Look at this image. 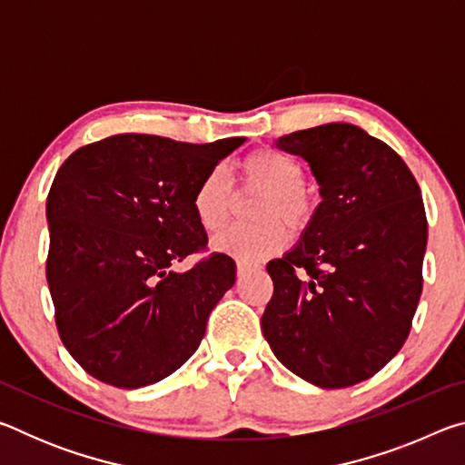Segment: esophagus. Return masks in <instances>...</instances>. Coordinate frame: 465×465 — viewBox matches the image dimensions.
<instances>
[{
	"instance_id": "obj_1",
	"label": "esophagus",
	"mask_w": 465,
	"mask_h": 465,
	"mask_svg": "<svg viewBox=\"0 0 465 465\" xmlns=\"http://www.w3.org/2000/svg\"><path fill=\"white\" fill-rule=\"evenodd\" d=\"M258 266L256 264H250V262H242V261H238L235 262V271H238V274L240 277H243V274H248V272H252V271H256Z\"/></svg>"
}]
</instances>
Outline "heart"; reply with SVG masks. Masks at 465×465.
<instances>
[{"label":"heart","mask_w":465,"mask_h":465,"mask_svg":"<svg viewBox=\"0 0 465 465\" xmlns=\"http://www.w3.org/2000/svg\"><path fill=\"white\" fill-rule=\"evenodd\" d=\"M243 191L264 193L256 204V225H235L217 235L215 248L242 262H258L279 254L287 246L285 223L303 227L313 215V201L303 188V168L274 149H256L240 162ZM235 193L232 178L223 166L211 168L193 194V211L207 233L222 232L233 211Z\"/></svg>","instance_id":"1"}]
</instances>
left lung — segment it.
I'll return each mask as SVG.
<instances>
[{"label":"left lung","instance_id":"obj_1","mask_svg":"<svg viewBox=\"0 0 465 465\" xmlns=\"http://www.w3.org/2000/svg\"><path fill=\"white\" fill-rule=\"evenodd\" d=\"M322 203L302 242L266 264L272 297L262 332L289 371L349 388L398 355L422 293L427 215L412 172L383 141L346 123L295 131Z\"/></svg>","mask_w":465,"mask_h":465}]
</instances>
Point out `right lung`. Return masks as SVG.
Listing matches in <instances>:
<instances>
[{"label":"right lung","instance_id":"add662e5","mask_svg":"<svg viewBox=\"0 0 465 465\" xmlns=\"http://www.w3.org/2000/svg\"><path fill=\"white\" fill-rule=\"evenodd\" d=\"M243 137L215 143L124 133L63 162L46 196L49 282L63 344L84 371L135 390L174 373L199 349L235 262L207 252L193 211L199 180Z\"/></svg>","mask_w":465,"mask_h":465}]
</instances>
